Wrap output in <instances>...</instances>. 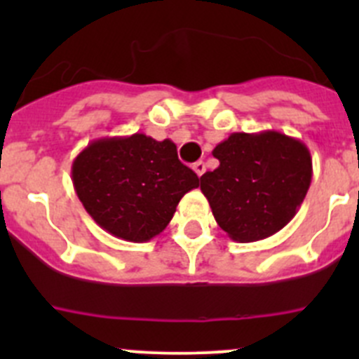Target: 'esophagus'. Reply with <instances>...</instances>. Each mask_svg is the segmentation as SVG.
Returning <instances> with one entry per match:
<instances>
[{"mask_svg":"<svg viewBox=\"0 0 359 359\" xmlns=\"http://www.w3.org/2000/svg\"><path fill=\"white\" fill-rule=\"evenodd\" d=\"M193 170L196 172L198 177H201L203 173L206 172V165L203 161H196V163H193Z\"/></svg>","mask_w":359,"mask_h":359,"instance_id":"1","label":"esophagus"}]
</instances>
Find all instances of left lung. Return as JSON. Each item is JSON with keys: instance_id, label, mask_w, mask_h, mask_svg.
<instances>
[{"instance_id": "left-lung-1", "label": "left lung", "mask_w": 359, "mask_h": 359, "mask_svg": "<svg viewBox=\"0 0 359 359\" xmlns=\"http://www.w3.org/2000/svg\"><path fill=\"white\" fill-rule=\"evenodd\" d=\"M212 154L220 165L203 173L201 193L231 240H264L295 217L313 179L306 144L274 130L236 132Z\"/></svg>"}]
</instances>
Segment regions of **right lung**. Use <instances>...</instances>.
<instances>
[{
	"instance_id": "right-lung-1",
	"label": "right lung",
	"mask_w": 359,
	"mask_h": 359,
	"mask_svg": "<svg viewBox=\"0 0 359 359\" xmlns=\"http://www.w3.org/2000/svg\"><path fill=\"white\" fill-rule=\"evenodd\" d=\"M71 177L90 217L133 243L163 233L184 194L200 186L172 140L144 133L93 140L74 158Z\"/></svg>"
}]
</instances>
